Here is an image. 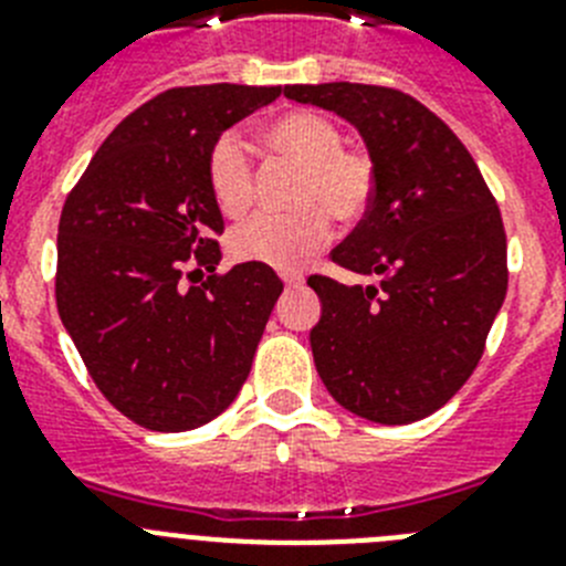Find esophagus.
Here are the masks:
<instances>
[{
    "mask_svg": "<svg viewBox=\"0 0 566 566\" xmlns=\"http://www.w3.org/2000/svg\"><path fill=\"white\" fill-rule=\"evenodd\" d=\"M283 283H286V289H300L303 283H306V277H303V274H297V272H286V274H283Z\"/></svg>",
    "mask_w": 566,
    "mask_h": 566,
    "instance_id": "esophagus-1",
    "label": "esophagus"
}]
</instances>
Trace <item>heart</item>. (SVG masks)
Masks as SVG:
<instances>
[{"label":"heart","instance_id":"heart-1","mask_svg":"<svg viewBox=\"0 0 566 566\" xmlns=\"http://www.w3.org/2000/svg\"><path fill=\"white\" fill-rule=\"evenodd\" d=\"M343 129L314 109H294L266 127L274 153L303 164L294 212H260L229 234V252L243 263L297 269L326 247L332 214L339 223L363 221L377 195L371 153L343 147ZM207 181L227 218H240L254 201V158L238 133H221L207 155Z\"/></svg>","mask_w":566,"mask_h":566}]
</instances>
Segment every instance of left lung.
Masks as SVG:
<instances>
[{
    "mask_svg": "<svg viewBox=\"0 0 566 566\" xmlns=\"http://www.w3.org/2000/svg\"><path fill=\"white\" fill-rule=\"evenodd\" d=\"M283 93L352 122L377 164L371 209L328 258L379 283L308 277L323 303L312 328L319 379L357 417L417 422L468 382L507 294L496 198L457 133L402 90L332 82Z\"/></svg>",
    "mask_w": 566,
    "mask_h": 566,
    "instance_id": "left-lung-1",
    "label": "left lung"
}]
</instances>
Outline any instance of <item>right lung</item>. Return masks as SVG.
<instances>
[{
    "mask_svg": "<svg viewBox=\"0 0 566 566\" xmlns=\"http://www.w3.org/2000/svg\"><path fill=\"white\" fill-rule=\"evenodd\" d=\"M283 87H172L98 147L59 218L56 306L90 377L149 431H192L238 397L274 300L263 263L218 274L207 155Z\"/></svg>",
    "mask_w": 566,
    "mask_h": 566,
    "instance_id": "add662e5",
    "label": "right lung"
}]
</instances>
